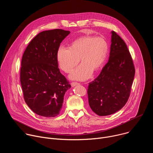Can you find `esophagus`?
Returning <instances> with one entry per match:
<instances>
[{
  "label": "esophagus",
  "instance_id": "obj_1",
  "mask_svg": "<svg viewBox=\"0 0 153 153\" xmlns=\"http://www.w3.org/2000/svg\"><path fill=\"white\" fill-rule=\"evenodd\" d=\"M80 83H77V82H72V83H71V85L72 86H76V85H79Z\"/></svg>",
  "mask_w": 153,
  "mask_h": 153
}]
</instances>
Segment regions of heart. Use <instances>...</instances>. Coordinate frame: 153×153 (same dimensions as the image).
Masks as SVG:
<instances>
[{
    "label": "heart",
    "instance_id": "heart-1",
    "mask_svg": "<svg viewBox=\"0 0 153 153\" xmlns=\"http://www.w3.org/2000/svg\"><path fill=\"white\" fill-rule=\"evenodd\" d=\"M108 51L106 40L100 37L84 36L73 41L70 48L60 47L57 51V60L60 68L65 73H70L79 62L82 63L74 69L70 78L85 80L97 71L104 63Z\"/></svg>",
    "mask_w": 153,
    "mask_h": 153
}]
</instances>
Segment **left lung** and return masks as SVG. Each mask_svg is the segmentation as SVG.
Masks as SVG:
<instances>
[{
	"label": "left lung",
	"mask_w": 153,
	"mask_h": 153,
	"mask_svg": "<svg viewBox=\"0 0 153 153\" xmlns=\"http://www.w3.org/2000/svg\"><path fill=\"white\" fill-rule=\"evenodd\" d=\"M109 60L98 77L89 83V105L100 116L114 114L127 102L133 82L135 68L126 43L111 31Z\"/></svg>",
	"instance_id": "8db88e82"
}]
</instances>
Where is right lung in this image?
Returning a JSON list of instances; mask_svg holds the SVG:
<instances>
[{"label":"right lung","mask_w":153,"mask_h":153,"mask_svg":"<svg viewBox=\"0 0 153 153\" xmlns=\"http://www.w3.org/2000/svg\"><path fill=\"white\" fill-rule=\"evenodd\" d=\"M70 32L61 29L42 31L28 44L22 56L20 83L27 105L37 115L59 114L64 95L71 85L58 68L57 51Z\"/></svg>","instance_id":"add662e5"}]
</instances>
